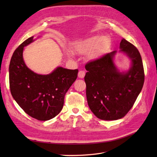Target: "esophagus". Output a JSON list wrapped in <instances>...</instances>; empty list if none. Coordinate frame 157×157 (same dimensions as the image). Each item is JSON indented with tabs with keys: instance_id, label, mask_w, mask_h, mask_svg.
Masks as SVG:
<instances>
[{
	"instance_id": "34e87169",
	"label": "esophagus",
	"mask_w": 157,
	"mask_h": 157,
	"mask_svg": "<svg viewBox=\"0 0 157 157\" xmlns=\"http://www.w3.org/2000/svg\"><path fill=\"white\" fill-rule=\"evenodd\" d=\"M85 76V72L84 71H80L78 73V78H82L84 77Z\"/></svg>"
}]
</instances>
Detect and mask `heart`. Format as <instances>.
<instances>
[{
  "instance_id": "b5f03b06",
  "label": "heart",
  "mask_w": 157,
  "mask_h": 157,
  "mask_svg": "<svg viewBox=\"0 0 157 157\" xmlns=\"http://www.w3.org/2000/svg\"><path fill=\"white\" fill-rule=\"evenodd\" d=\"M111 46V41L107 36L94 35L85 39L74 41L72 49L76 53L88 54V59L96 60L106 54Z\"/></svg>"
}]
</instances>
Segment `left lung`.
<instances>
[{
    "label": "left lung",
    "mask_w": 157,
    "mask_h": 157,
    "mask_svg": "<svg viewBox=\"0 0 157 157\" xmlns=\"http://www.w3.org/2000/svg\"><path fill=\"white\" fill-rule=\"evenodd\" d=\"M119 52L131 61L130 67L121 71L114 62L117 51H113L85 65L86 98L90 110L98 118L115 121L124 117L130 111L141 91L144 69L140 52L122 39Z\"/></svg>",
    "instance_id": "8db88e82"
}]
</instances>
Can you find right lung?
Listing matches in <instances>:
<instances>
[{
    "label": "right lung",
    "mask_w": 157,
    "mask_h": 157,
    "mask_svg": "<svg viewBox=\"0 0 157 157\" xmlns=\"http://www.w3.org/2000/svg\"><path fill=\"white\" fill-rule=\"evenodd\" d=\"M35 41L33 36L14 51L9 66V81L13 98L27 115L46 121L61 111L64 98L77 78L78 69L58 67L48 75H40L27 67L23 58L24 47Z\"/></svg>",
    "instance_id": "right-lung-1"
}]
</instances>
